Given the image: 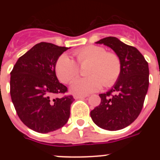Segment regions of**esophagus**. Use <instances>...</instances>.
Here are the masks:
<instances>
[{
    "label": "esophagus",
    "instance_id": "34e87169",
    "mask_svg": "<svg viewBox=\"0 0 160 160\" xmlns=\"http://www.w3.org/2000/svg\"><path fill=\"white\" fill-rule=\"evenodd\" d=\"M73 98L75 99H81V98H87V95H79V94H74Z\"/></svg>",
    "mask_w": 160,
    "mask_h": 160
}]
</instances>
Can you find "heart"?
<instances>
[{
	"mask_svg": "<svg viewBox=\"0 0 160 160\" xmlns=\"http://www.w3.org/2000/svg\"><path fill=\"white\" fill-rule=\"evenodd\" d=\"M77 64L67 55L62 54L56 62L55 71L63 83H70L80 74V67L90 64L87 74L90 77L77 79L71 91L77 94H88L115 84L122 73V62L116 53L107 52L103 46L90 45L73 52Z\"/></svg>",
	"mask_w": 160,
	"mask_h": 160,
	"instance_id": "obj_1",
	"label": "heart"
}]
</instances>
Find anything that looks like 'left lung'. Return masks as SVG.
<instances>
[{
  "label": "left lung",
  "instance_id": "8db88e82",
  "mask_svg": "<svg viewBox=\"0 0 160 160\" xmlns=\"http://www.w3.org/2000/svg\"><path fill=\"white\" fill-rule=\"evenodd\" d=\"M96 43L114 50L120 57L122 69L112 89L99 94L101 104L90 111V117L101 128L122 129L131 125L142 109L149 88V65L136 48L115 37H107Z\"/></svg>",
  "mask_w": 160,
  "mask_h": 160
}]
</instances>
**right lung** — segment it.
Returning <instances> with one entry per match:
<instances>
[{
	"label": "right lung",
	"mask_w": 160,
	"mask_h": 160,
	"mask_svg": "<svg viewBox=\"0 0 160 160\" xmlns=\"http://www.w3.org/2000/svg\"><path fill=\"white\" fill-rule=\"evenodd\" d=\"M68 49L38 43L18 59L11 72L10 93L16 112L27 127L39 133L62 128L70 118L73 97L55 98L68 92L55 71L58 58Z\"/></svg>",
	"instance_id": "add662e5"
}]
</instances>
